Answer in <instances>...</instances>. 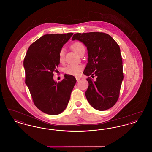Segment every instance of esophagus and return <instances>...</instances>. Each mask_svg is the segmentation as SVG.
<instances>
[{
  "instance_id": "esophagus-1",
  "label": "esophagus",
  "mask_w": 152,
  "mask_h": 152,
  "mask_svg": "<svg viewBox=\"0 0 152 152\" xmlns=\"http://www.w3.org/2000/svg\"><path fill=\"white\" fill-rule=\"evenodd\" d=\"M76 80H77V82H79L80 80V78H79V77H76Z\"/></svg>"
}]
</instances>
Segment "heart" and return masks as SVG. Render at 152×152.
I'll list each match as a JSON object with an SVG mask.
<instances>
[{
  "instance_id": "heart-1",
  "label": "heart",
  "mask_w": 152,
  "mask_h": 152,
  "mask_svg": "<svg viewBox=\"0 0 152 152\" xmlns=\"http://www.w3.org/2000/svg\"><path fill=\"white\" fill-rule=\"evenodd\" d=\"M72 48L73 50L77 55H80L81 53L85 51V47L84 44L81 42H75L72 45ZM64 55H65V50L64 48H61L59 52L58 58L60 61H63L64 59ZM82 67L80 65H74V64H70L68 65L64 68V72L65 73L77 76L79 75L80 71H81Z\"/></svg>"
}]
</instances>
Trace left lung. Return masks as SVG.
I'll return each mask as SVG.
<instances>
[{"mask_svg":"<svg viewBox=\"0 0 152 152\" xmlns=\"http://www.w3.org/2000/svg\"><path fill=\"white\" fill-rule=\"evenodd\" d=\"M72 40L84 44L88 51V63L83 73L88 77L86 92L87 100L95 109L103 111L112 108L117 101L124 76L123 60L119 45L108 34L92 32L75 34Z\"/></svg>","mask_w":152,"mask_h":152,"instance_id":"obj_1","label":"left lung"}]
</instances>
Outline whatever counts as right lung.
Instances as JSON below:
<instances>
[{"label":"right lung","mask_w":152,"mask_h":152,"mask_svg":"<svg viewBox=\"0 0 152 152\" xmlns=\"http://www.w3.org/2000/svg\"><path fill=\"white\" fill-rule=\"evenodd\" d=\"M73 33L47 34L29 46L23 65L26 84L36 107L44 113L57 115L67 107L76 80L71 75L57 83L53 72L60 63L58 55Z\"/></svg>","instance_id":"add662e5"}]
</instances>
